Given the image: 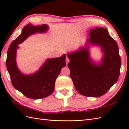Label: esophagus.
<instances>
[{
	"label": "esophagus",
	"mask_w": 129,
	"mask_h": 129,
	"mask_svg": "<svg viewBox=\"0 0 129 129\" xmlns=\"http://www.w3.org/2000/svg\"><path fill=\"white\" fill-rule=\"evenodd\" d=\"M69 59L68 58V57H67V58H66V62H67V65H68V63H69Z\"/></svg>",
	"instance_id": "1"
}]
</instances>
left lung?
<instances>
[{
	"mask_svg": "<svg viewBox=\"0 0 129 129\" xmlns=\"http://www.w3.org/2000/svg\"><path fill=\"white\" fill-rule=\"evenodd\" d=\"M100 46L103 55L100 62L91 59L89 44ZM68 68L76 90L82 95L97 98L104 95L118 80L121 68L117 43L104 28L91 29L84 46L68 53Z\"/></svg>",
	"mask_w": 129,
	"mask_h": 129,
	"instance_id": "obj_1",
	"label": "left lung"
}]
</instances>
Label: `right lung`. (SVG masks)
Masks as SVG:
<instances>
[{
  "label": "right lung",
  "instance_id": "add662e5",
  "mask_svg": "<svg viewBox=\"0 0 129 129\" xmlns=\"http://www.w3.org/2000/svg\"><path fill=\"white\" fill-rule=\"evenodd\" d=\"M46 24L34 26L27 24L21 34L10 44L7 52V68L13 86L27 98L40 99L48 96L53 92L56 79L63 67L66 65V54L55 58L48 59L40 69L31 74H24L16 62V50L19 44L23 43L30 35L44 33L48 30Z\"/></svg>",
  "mask_w": 129,
  "mask_h": 129
}]
</instances>
